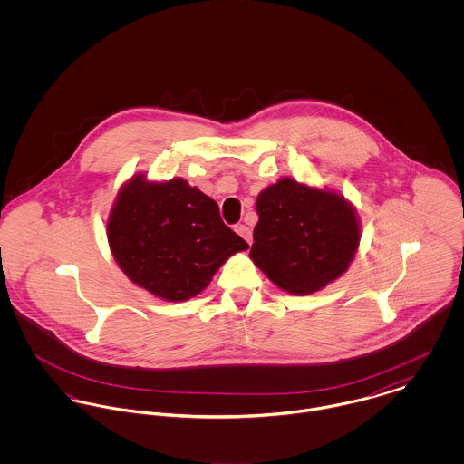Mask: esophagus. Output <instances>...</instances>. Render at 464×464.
<instances>
[{
    "label": "esophagus",
    "instance_id": "34e87169",
    "mask_svg": "<svg viewBox=\"0 0 464 464\" xmlns=\"http://www.w3.org/2000/svg\"><path fill=\"white\" fill-rule=\"evenodd\" d=\"M236 232H237L248 245H252V228H250V227L239 223V225H236Z\"/></svg>",
    "mask_w": 464,
    "mask_h": 464
}]
</instances>
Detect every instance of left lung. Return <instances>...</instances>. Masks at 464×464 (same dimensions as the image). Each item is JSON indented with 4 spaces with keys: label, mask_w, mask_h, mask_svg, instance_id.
Wrapping results in <instances>:
<instances>
[{
    "label": "left lung",
    "mask_w": 464,
    "mask_h": 464,
    "mask_svg": "<svg viewBox=\"0 0 464 464\" xmlns=\"http://www.w3.org/2000/svg\"><path fill=\"white\" fill-rule=\"evenodd\" d=\"M256 208L250 259L282 291L318 293L352 265L361 219L339 191L282 177L259 193Z\"/></svg>",
    "instance_id": "left-lung-1"
}]
</instances>
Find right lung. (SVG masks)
<instances>
[{"label": "right lung", "instance_id": "obj_1", "mask_svg": "<svg viewBox=\"0 0 464 464\" xmlns=\"http://www.w3.org/2000/svg\"><path fill=\"white\" fill-rule=\"evenodd\" d=\"M105 230L129 280L166 302L195 298L234 254L248 250L218 203L184 179L135 173L120 188Z\"/></svg>", "mask_w": 464, "mask_h": 464}]
</instances>
